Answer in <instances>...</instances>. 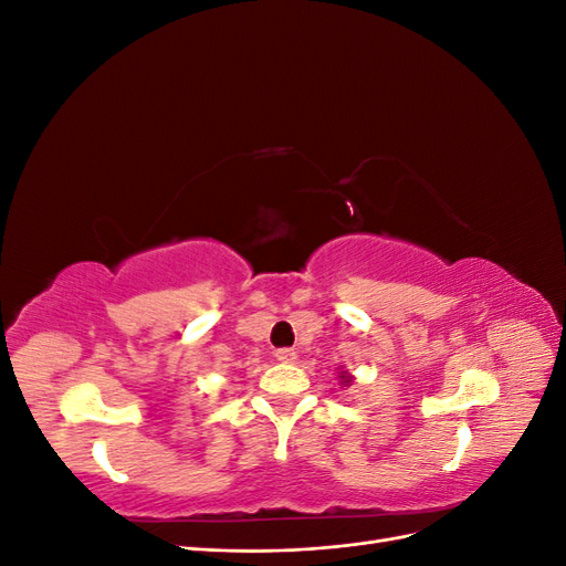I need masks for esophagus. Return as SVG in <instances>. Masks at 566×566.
<instances>
[{
    "instance_id": "1",
    "label": "esophagus",
    "mask_w": 566,
    "mask_h": 566,
    "mask_svg": "<svg viewBox=\"0 0 566 566\" xmlns=\"http://www.w3.org/2000/svg\"><path fill=\"white\" fill-rule=\"evenodd\" d=\"M276 358H279L281 364H293L295 358H297V354H295V349H279Z\"/></svg>"
}]
</instances>
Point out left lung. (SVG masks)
<instances>
[{
	"instance_id": "8db88e82",
	"label": "left lung",
	"mask_w": 566,
	"mask_h": 566,
	"mask_svg": "<svg viewBox=\"0 0 566 566\" xmlns=\"http://www.w3.org/2000/svg\"><path fill=\"white\" fill-rule=\"evenodd\" d=\"M337 378H339V385H342V387H349V385H354V375H352L349 370H345V368H339Z\"/></svg>"
}]
</instances>
